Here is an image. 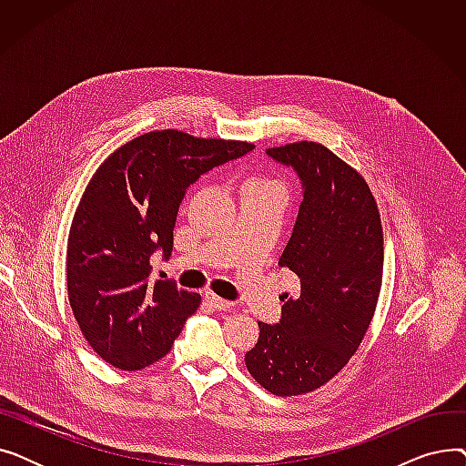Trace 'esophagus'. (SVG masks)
Returning a JSON list of instances; mask_svg holds the SVG:
<instances>
[{
  "mask_svg": "<svg viewBox=\"0 0 466 466\" xmlns=\"http://www.w3.org/2000/svg\"><path fill=\"white\" fill-rule=\"evenodd\" d=\"M206 300L215 308V309H230L232 306H234V302H230V300H225V299H220V297H217V295H213L211 290H208L206 292Z\"/></svg>",
  "mask_w": 466,
  "mask_h": 466,
  "instance_id": "obj_1",
  "label": "esophagus"
}]
</instances>
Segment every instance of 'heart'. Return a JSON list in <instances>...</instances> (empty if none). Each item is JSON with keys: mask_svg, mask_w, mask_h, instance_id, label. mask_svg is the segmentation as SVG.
Segmentation results:
<instances>
[{"mask_svg": "<svg viewBox=\"0 0 466 466\" xmlns=\"http://www.w3.org/2000/svg\"><path fill=\"white\" fill-rule=\"evenodd\" d=\"M260 183H268V185H276V183H272V181H260Z\"/></svg>", "mask_w": 466, "mask_h": 466, "instance_id": "1", "label": "heart"}]
</instances>
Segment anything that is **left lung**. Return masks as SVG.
I'll return each mask as SVG.
<instances>
[{
	"label": "left lung",
	"instance_id": "obj_1",
	"mask_svg": "<svg viewBox=\"0 0 466 466\" xmlns=\"http://www.w3.org/2000/svg\"><path fill=\"white\" fill-rule=\"evenodd\" d=\"M266 153L302 181L304 198L279 258L300 290L285 292L279 323H258L246 364L266 390L295 397L332 380L360 346L381 289L383 230L370 187L325 145L299 141Z\"/></svg>",
	"mask_w": 466,
	"mask_h": 466
}]
</instances>
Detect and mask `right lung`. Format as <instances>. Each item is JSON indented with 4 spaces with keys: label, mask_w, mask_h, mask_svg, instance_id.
Here are the masks:
<instances>
[{
    "label": "right lung",
    "mask_w": 466,
    "mask_h": 466,
    "mask_svg": "<svg viewBox=\"0 0 466 466\" xmlns=\"http://www.w3.org/2000/svg\"><path fill=\"white\" fill-rule=\"evenodd\" d=\"M253 147L157 130L118 147L96 169L69 228L67 297L90 348L115 369L141 370L162 359L198 309V292L149 281L151 257L171 255L187 188Z\"/></svg>",
    "instance_id": "add662e5"
}]
</instances>
